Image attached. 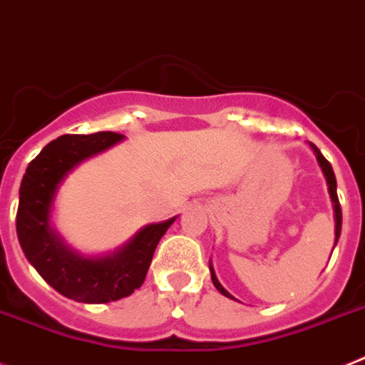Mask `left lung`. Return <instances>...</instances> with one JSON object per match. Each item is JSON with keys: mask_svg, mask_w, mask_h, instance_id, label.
<instances>
[{"mask_svg": "<svg viewBox=\"0 0 365 365\" xmlns=\"http://www.w3.org/2000/svg\"><path fill=\"white\" fill-rule=\"evenodd\" d=\"M312 148H314L316 158H318L319 165H322L323 174H325V178H327L329 192H331L332 204H334V220H336L334 246H336V242H338V239H340V231H341V207H340V202H338V195H336V176H334V170H332L331 163H329V161L325 160V156H323L322 152H319V148L316 147V145H312ZM209 270H211V279H213V284H215V287H217L218 292L224 294V296H226V297H231V294L226 292V290H224V287H222V284L218 283L217 275H215V272H213V268H211V266H209ZM231 299H233V297H231Z\"/></svg>", "mask_w": 365, "mask_h": 365, "instance_id": "left-lung-1", "label": "left lung"}]
</instances>
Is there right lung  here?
I'll return each instance as SVG.
<instances>
[{
	"mask_svg": "<svg viewBox=\"0 0 365 365\" xmlns=\"http://www.w3.org/2000/svg\"><path fill=\"white\" fill-rule=\"evenodd\" d=\"M123 138L117 132L60 135L31 161L21 180L16 233L25 257L56 292L81 303H110L138 290L147 277L158 242L176 220L150 224L119 252L97 259L82 257L51 231V204L66 174Z\"/></svg>",
	"mask_w": 365,
	"mask_h": 365,
	"instance_id": "1",
	"label": "right lung"
}]
</instances>
